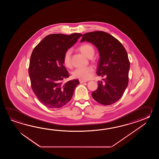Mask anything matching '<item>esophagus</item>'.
I'll use <instances>...</instances> for the list:
<instances>
[{
    "instance_id": "esophagus-1",
    "label": "esophagus",
    "mask_w": 159,
    "mask_h": 159,
    "mask_svg": "<svg viewBox=\"0 0 159 159\" xmlns=\"http://www.w3.org/2000/svg\"><path fill=\"white\" fill-rule=\"evenodd\" d=\"M80 81V83H84V82H88V81H86V80H79Z\"/></svg>"
}]
</instances>
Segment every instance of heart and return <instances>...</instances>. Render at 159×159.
<instances>
[{"instance_id":"b5f03b06","label":"heart","mask_w":159,"mask_h":159,"mask_svg":"<svg viewBox=\"0 0 159 159\" xmlns=\"http://www.w3.org/2000/svg\"><path fill=\"white\" fill-rule=\"evenodd\" d=\"M78 50L87 57L92 58L95 53L94 48L90 44L84 43L82 44L78 48ZM71 51L70 49H68L65 52L63 62L66 67L71 66ZM94 72V68L92 66H88L85 68H78L76 69L72 73L73 77L74 78H78L82 80H88L91 78L93 73Z\"/></svg>"}]
</instances>
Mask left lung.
I'll return each mask as SVG.
<instances>
[{
    "label": "left lung",
    "instance_id": "1",
    "mask_svg": "<svg viewBox=\"0 0 159 159\" xmlns=\"http://www.w3.org/2000/svg\"><path fill=\"white\" fill-rule=\"evenodd\" d=\"M94 45L99 53L97 74L105 77L98 81V88L91 94L93 98L103 105L118 101L129 83V61L127 53L120 42L103 31L84 34L81 42Z\"/></svg>",
    "mask_w": 159,
    "mask_h": 159
}]
</instances>
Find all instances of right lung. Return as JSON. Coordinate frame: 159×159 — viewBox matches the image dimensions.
<instances>
[{
    "label": "right lung",
    "mask_w": 159,
    "mask_h": 159,
    "mask_svg": "<svg viewBox=\"0 0 159 159\" xmlns=\"http://www.w3.org/2000/svg\"><path fill=\"white\" fill-rule=\"evenodd\" d=\"M82 36L78 33L49 34L32 51L28 69L31 88L39 101L48 108L66 105L80 84L78 80L63 83L69 76L63 58L65 52Z\"/></svg>",
    "instance_id": "1"
}]
</instances>
